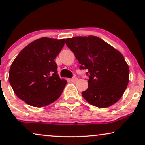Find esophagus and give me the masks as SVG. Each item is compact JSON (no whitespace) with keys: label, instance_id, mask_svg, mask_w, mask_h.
<instances>
[{"label":"esophagus","instance_id":"obj_1","mask_svg":"<svg viewBox=\"0 0 145 145\" xmlns=\"http://www.w3.org/2000/svg\"><path fill=\"white\" fill-rule=\"evenodd\" d=\"M77 80H78V78H76V77H73L71 79V82H76Z\"/></svg>","mask_w":145,"mask_h":145}]
</instances>
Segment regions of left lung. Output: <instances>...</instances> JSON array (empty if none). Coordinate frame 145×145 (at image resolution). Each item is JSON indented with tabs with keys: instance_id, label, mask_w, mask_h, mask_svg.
<instances>
[{
	"instance_id": "left-lung-1",
	"label": "left lung",
	"mask_w": 145,
	"mask_h": 145,
	"mask_svg": "<svg viewBox=\"0 0 145 145\" xmlns=\"http://www.w3.org/2000/svg\"><path fill=\"white\" fill-rule=\"evenodd\" d=\"M89 76L83 97L98 108H108L122 97L129 82V69L123 56L95 36L74 37L65 39Z\"/></svg>"
}]
</instances>
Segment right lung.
<instances>
[{
    "mask_svg": "<svg viewBox=\"0 0 145 145\" xmlns=\"http://www.w3.org/2000/svg\"><path fill=\"white\" fill-rule=\"evenodd\" d=\"M64 44V39L42 37L18 54L10 67L9 81L20 99L39 108L61 96L67 81L59 78L54 59Z\"/></svg>",
    "mask_w": 145,
    "mask_h": 145,
    "instance_id": "right-lung-1",
    "label": "right lung"
}]
</instances>
